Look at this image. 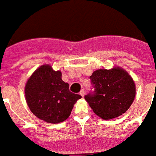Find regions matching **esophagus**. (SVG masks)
Returning a JSON list of instances; mask_svg holds the SVG:
<instances>
[{"mask_svg": "<svg viewBox=\"0 0 156 156\" xmlns=\"http://www.w3.org/2000/svg\"><path fill=\"white\" fill-rule=\"evenodd\" d=\"M80 95H81V96H82V97H83L84 96H85V90H84L83 89H82V90L80 91Z\"/></svg>", "mask_w": 156, "mask_h": 156, "instance_id": "34e87169", "label": "esophagus"}]
</instances>
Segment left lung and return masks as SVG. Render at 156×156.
<instances>
[{"instance_id":"1","label":"left lung","mask_w":156,"mask_h":156,"mask_svg":"<svg viewBox=\"0 0 156 156\" xmlns=\"http://www.w3.org/2000/svg\"><path fill=\"white\" fill-rule=\"evenodd\" d=\"M94 90L85 96L93 112L107 120L119 117L131 106L136 95L133 78L125 70H95L90 76Z\"/></svg>"}]
</instances>
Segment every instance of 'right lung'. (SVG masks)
Returning a JSON list of instances; mask_svg holds the SVG:
<instances>
[{
  "mask_svg": "<svg viewBox=\"0 0 156 156\" xmlns=\"http://www.w3.org/2000/svg\"><path fill=\"white\" fill-rule=\"evenodd\" d=\"M30 110L36 117L48 123L62 122L70 116L74 104L82 98L69 90L59 70L44 64L32 74L25 86Z\"/></svg>",
  "mask_w": 156,
  "mask_h": 156,
  "instance_id": "obj_1",
  "label": "right lung"
}]
</instances>
